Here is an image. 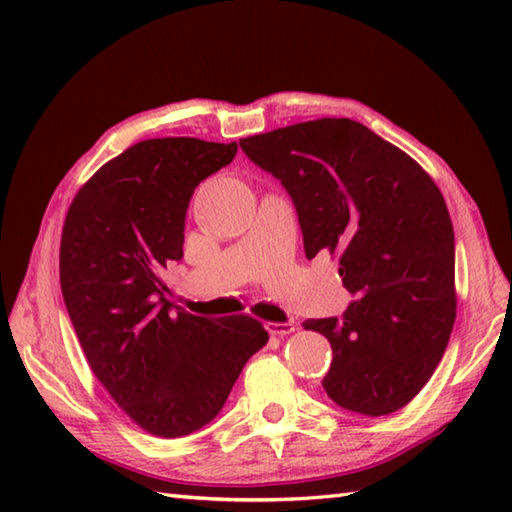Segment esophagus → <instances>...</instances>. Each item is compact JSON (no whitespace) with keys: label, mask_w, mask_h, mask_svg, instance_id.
I'll list each match as a JSON object with an SVG mask.
<instances>
[{"label":"esophagus","mask_w":512,"mask_h":512,"mask_svg":"<svg viewBox=\"0 0 512 512\" xmlns=\"http://www.w3.org/2000/svg\"><path fill=\"white\" fill-rule=\"evenodd\" d=\"M266 330H268V334H273V336H286L290 332H295V323H292V321H284V323L268 321Z\"/></svg>","instance_id":"obj_1"}]
</instances>
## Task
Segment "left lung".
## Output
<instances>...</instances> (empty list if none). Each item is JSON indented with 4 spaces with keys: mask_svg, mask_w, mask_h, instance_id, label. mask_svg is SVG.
<instances>
[{
    "mask_svg": "<svg viewBox=\"0 0 512 512\" xmlns=\"http://www.w3.org/2000/svg\"><path fill=\"white\" fill-rule=\"evenodd\" d=\"M273 173L312 259L339 255L354 297L341 319H308L332 345L323 389L361 416H387L436 372L455 321V237L427 171L350 118H319L239 140Z\"/></svg>",
    "mask_w": 512,
    "mask_h": 512,
    "instance_id": "obj_1",
    "label": "left lung"
}]
</instances>
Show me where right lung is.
Masks as SVG:
<instances>
[{
    "label": "right lung",
    "mask_w": 512,
    "mask_h": 512,
    "mask_svg": "<svg viewBox=\"0 0 512 512\" xmlns=\"http://www.w3.org/2000/svg\"><path fill=\"white\" fill-rule=\"evenodd\" d=\"M235 154L237 143L143 140L85 182L63 224L61 292L83 354L116 405L160 438L209 424L268 341L248 314L178 310L160 277L182 259L195 187Z\"/></svg>",
    "instance_id": "right-lung-1"
}]
</instances>
